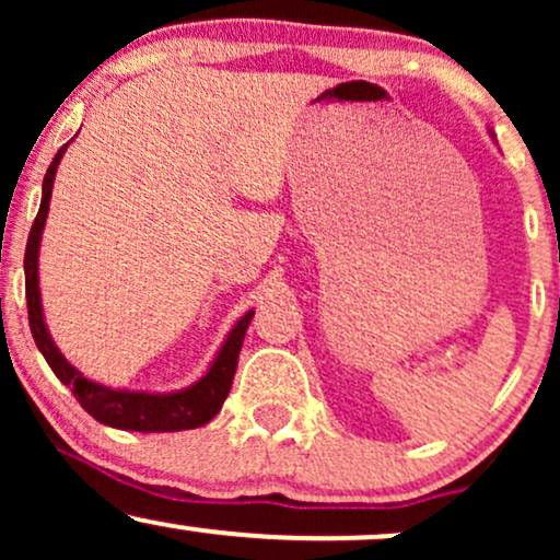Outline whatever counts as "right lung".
I'll return each mask as SVG.
<instances>
[{
  "instance_id": "1",
  "label": "right lung",
  "mask_w": 560,
  "mask_h": 560,
  "mask_svg": "<svg viewBox=\"0 0 560 560\" xmlns=\"http://www.w3.org/2000/svg\"><path fill=\"white\" fill-rule=\"evenodd\" d=\"M68 144H62L60 150H57L52 165L47 168V176H44L42 184V205H38V215L34 226H31L28 244H25V302H28V324L38 352H42L44 361L49 363V369L55 371V376L60 378L66 387H70L75 400L81 402V408L86 410L89 416H94L100 423H105V427L124 429V432H182V429L205 427V423L221 410L223 400L229 397L244 334H247V326L249 320H253L255 311H247L240 320H236L234 329L226 334V339H223L221 350L215 352L213 363L208 365V371H205L195 384L176 392L115 389L105 387V384L100 382H92V378L83 376L81 371L62 355L60 347L55 345L52 334L47 329L42 307V289H38V247H42V234L44 226H47L57 165H60L62 155H66Z\"/></svg>"
}]
</instances>
